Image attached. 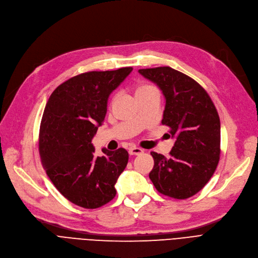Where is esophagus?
Returning <instances> with one entry per match:
<instances>
[{
  "label": "esophagus",
  "instance_id": "1",
  "mask_svg": "<svg viewBox=\"0 0 258 258\" xmlns=\"http://www.w3.org/2000/svg\"><path fill=\"white\" fill-rule=\"evenodd\" d=\"M128 153L131 155H139L141 153H144V150H142L141 148H137V147H132L130 148L128 150Z\"/></svg>",
  "mask_w": 258,
  "mask_h": 258
}]
</instances>
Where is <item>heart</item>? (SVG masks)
Instances as JSON below:
<instances>
[{
  "label": "heart",
  "mask_w": 258,
  "mask_h": 258,
  "mask_svg": "<svg viewBox=\"0 0 258 258\" xmlns=\"http://www.w3.org/2000/svg\"><path fill=\"white\" fill-rule=\"evenodd\" d=\"M153 88H154L153 86H151V85H144V86H140L139 88H137L136 93H138V92H142V91H146V90H149V89H153Z\"/></svg>",
  "instance_id": "1"
}]
</instances>
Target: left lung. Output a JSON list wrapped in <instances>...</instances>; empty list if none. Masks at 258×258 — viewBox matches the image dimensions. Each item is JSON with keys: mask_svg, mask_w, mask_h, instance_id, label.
<instances>
[{"mask_svg": "<svg viewBox=\"0 0 258 258\" xmlns=\"http://www.w3.org/2000/svg\"><path fill=\"white\" fill-rule=\"evenodd\" d=\"M139 73L163 91L166 107L161 124L176 137L170 157L151 152L154 167L150 179L161 195L188 199L208 183L220 160L218 111L202 86L182 72L157 67Z\"/></svg>", "mask_w": 258, "mask_h": 258, "instance_id": "1", "label": "left lung"}]
</instances>
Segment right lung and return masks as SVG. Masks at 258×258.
Returning a JSON list of instances; mask_svg holds the SVG:
<instances>
[{"instance_id": "1", "label": "right lung", "mask_w": 258, "mask_h": 258, "mask_svg": "<svg viewBox=\"0 0 258 258\" xmlns=\"http://www.w3.org/2000/svg\"><path fill=\"white\" fill-rule=\"evenodd\" d=\"M90 71L63 82L46 102L39 130V154L56 189L73 204L94 209L116 197V184L125 169V149H103L95 156L91 139L107 111L112 90L132 72Z\"/></svg>"}]
</instances>
